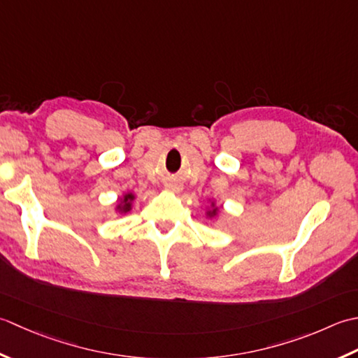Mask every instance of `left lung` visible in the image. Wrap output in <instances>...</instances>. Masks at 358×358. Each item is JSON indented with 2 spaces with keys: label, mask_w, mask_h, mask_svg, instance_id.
Wrapping results in <instances>:
<instances>
[{
  "label": "left lung",
  "mask_w": 358,
  "mask_h": 358,
  "mask_svg": "<svg viewBox=\"0 0 358 358\" xmlns=\"http://www.w3.org/2000/svg\"><path fill=\"white\" fill-rule=\"evenodd\" d=\"M211 207H215V203H213V202H211ZM216 213H217V208L215 207V208H211L210 211H207V216H210V217H211V216H215Z\"/></svg>",
  "instance_id": "8db88e82"
}]
</instances>
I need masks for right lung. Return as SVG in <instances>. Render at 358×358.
Wrapping results in <instances>:
<instances>
[{
  "instance_id": "add662e5",
  "label": "right lung",
  "mask_w": 358,
  "mask_h": 358,
  "mask_svg": "<svg viewBox=\"0 0 358 358\" xmlns=\"http://www.w3.org/2000/svg\"><path fill=\"white\" fill-rule=\"evenodd\" d=\"M133 201H134L133 193L123 194V198L120 199V203L117 206V210L120 211V213H128V211L133 208Z\"/></svg>"
}]
</instances>
